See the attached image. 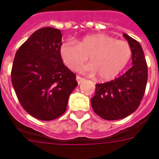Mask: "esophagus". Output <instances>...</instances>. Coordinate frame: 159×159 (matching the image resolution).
I'll return each mask as SVG.
<instances>
[{"mask_svg":"<svg viewBox=\"0 0 159 159\" xmlns=\"http://www.w3.org/2000/svg\"><path fill=\"white\" fill-rule=\"evenodd\" d=\"M84 80H85V79H84L83 77H82V76H76V81H77V83H78V84H80V83H82V82H83Z\"/></svg>","mask_w":159,"mask_h":159,"instance_id":"1","label":"esophagus"}]
</instances>
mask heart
Returning <instances> with one entry per match:
<instances>
[{"instance_id":"1","label":"heart","mask_w":159,"mask_h":159,"mask_svg":"<svg viewBox=\"0 0 159 159\" xmlns=\"http://www.w3.org/2000/svg\"><path fill=\"white\" fill-rule=\"evenodd\" d=\"M60 54L65 65L77 71L90 56L91 62L83 68L91 74H98L103 80L116 77L130 62L132 51L130 44L107 34L88 35L76 43L68 39L62 43Z\"/></svg>"}]
</instances>
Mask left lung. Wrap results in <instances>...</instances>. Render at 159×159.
<instances>
[{"label": "left lung", "instance_id": "obj_1", "mask_svg": "<svg viewBox=\"0 0 159 159\" xmlns=\"http://www.w3.org/2000/svg\"><path fill=\"white\" fill-rule=\"evenodd\" d=\"M123 36L131 48L133 66L118 78L96 84L91 98L93 111L107 120L123 119L136 111L148 82V65L141 44L129 35Z\"/></svg>", "mask_w": 159, "mask_h": 159}]
</instances>
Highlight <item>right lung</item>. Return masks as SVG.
<instances>
[{"mask_svg": "<svg viewBox=\"0 0 159 159\" xmlns=\"http://www.w3.org/2000/svg\"><path fill=\"white\" fill-rule=\"evenodd\" d=\"M62 34L54 28L34 32L17 50L11 77L21 105L41 120H52L66 109L77 86L76 75L63 63Z\"/></svg>", "mask_w": 159, "mask_h": 159, "instance_id": "add662e5", "label": "right lung"}]
</instances>
